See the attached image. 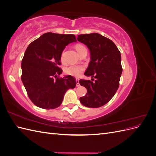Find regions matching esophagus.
I'll return each mask as SVG.
<instances>
[{
    "instance_id": "obj_1",
    "label": "esophagus",
    "mask_w": 156,
    "mask_h": 156,
    "mask_svg": "<svg viewBox=\"0 0 156 156\" xmlns=\"http://www.w3.org/2000/svg\"><path fill=\"white\" fill-rule=\"evenodd\" d=\"M76 83H77L76 86L77 87H79L80 86V84H79V80L78 79H76Z\"/></svg>"
}]
</instances>
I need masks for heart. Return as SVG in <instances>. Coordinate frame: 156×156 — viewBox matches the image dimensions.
I'll return each instance as SVG.
<instances>
[{
    "label": "heart",
    "mask_w": 156,
    "mask_h": 156,
    "mask_svg": "<svg viewBox=\"0 0 156 156\" xmlns=\"http://www.w3.org/2000/svg\"><path fill=\"white\" fill-rule=\"evenodd\" d=\"M75 49L77 50L78 53L80 54L81 52L84 50H87L86 48L83 45L81 44H77L75 45ZM64 56V52L62 53V60L63 59ZM84 69V68L83 66L81 65H72L69 66L66 68L64 72L67 75H71V76L73 77H79L81 73L83 72Z\"/></svg>",
    "instance_id": "obj_1"
}]
</instances>
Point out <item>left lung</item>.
<instances>
[{
	"mask_svg": "<svg viewBox=\"0 0 156 156\" xmlns=\"http://www.w3.org/2000/svg\"><path fill=\"white\" fill-rule=\"evenodd\" d=\"M77 40L86 45L90 53L84 75L96 79L94 82V79L80 80V84L87 89L80 101L87 107H100L111 100L119 87L122 72L120 52L112 40L98 33L78 35Z\"/></svg>",
	"mask_w": 156,
	"mask_h": 156,
	"instance_id": "obj_1",
	"label": "left lung"
}]
</instances>
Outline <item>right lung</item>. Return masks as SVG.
<instances>
[{"label": "right lung", "mask_w": 156, "mask_h": 156, "mask_svg": "<svg viewBox=\"0 0 156 156\" xmlns=\"http://www.w3.org/2000/svg\"><path fill=\"white\" fill-rule=\"evenodd\" d=\"M76 41L73 34L48 32L28 46L21 62V80L30 100L37 107L45 109L59 107L68 90L76 86L71 75L59 77L62 72L59 68L62 51Z\"/></svg>", "instance_id": "obj_1"}]
</instances>
